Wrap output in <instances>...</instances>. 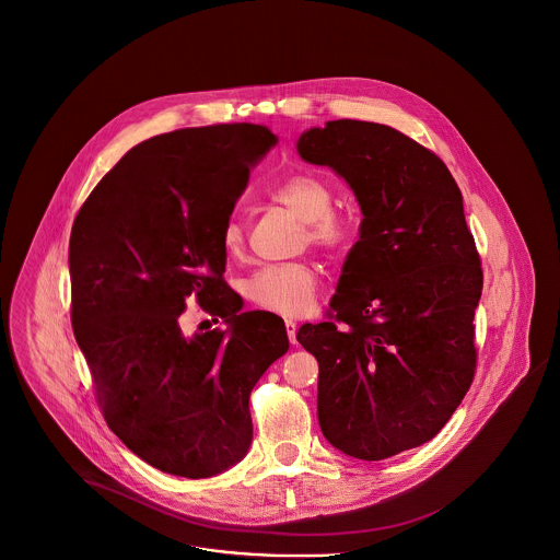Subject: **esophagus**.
I'll return each mask as SVG.
<instances>
[{"label": "esophagus", "mask_w": 560, "mask_h": 560, "mask_svg": "<svg viewBox=\"0 0 560 560\" xmlns=\"http://www.w3.org/2000/svg\"><path fill=\"white\" fill-rule=\"evenodd\" d=\"M287 335H289V341L291 343H296V323H293V320H287Z\"/></svg>", "instance_id": "esophagus-1"}]
</instances>
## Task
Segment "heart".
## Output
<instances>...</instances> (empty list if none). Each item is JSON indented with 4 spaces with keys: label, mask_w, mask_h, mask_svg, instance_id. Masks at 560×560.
<instances>
[{
    "label": "heart",
    "mask_w": 560,
    "mask_h": 560,
    "mask_svg": "<svg viewBox=\"0 0 560 560\" xmlns=\"http://www.w3.org/2000/svg\"><path fill=\"white\" fill-rule=\"evenodd\" d=\"M269 200L289 208L303 223L299 242L310 244L323 253H341L353 236L352 217L335 210V191L326 178L299 173L276 183L269 189ZM221 246L228 257H240L244 250V225L237 217H230L221 230ZM244 296L278 316H303L318 296V273L305 261L257 269L244 282Z\"/></svg>",
    "instance_id": "b5f03b06"
}]
</instances>
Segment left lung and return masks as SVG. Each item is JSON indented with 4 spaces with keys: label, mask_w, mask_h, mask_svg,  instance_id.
<instances>
[{
    "label": "left lung",
    "mask_w": 560,
    "mask_h": 560,
    "mask_svg": "<svg viewBox=\"0 0 560 560\" xmlns=\"http://www.w3.org/2000/svg\"><path fill=\"white\" fill-rule=\"evenodd\" d=\"M296 151L346 178L362 210L330 320L296 341L320 366L324 439L380 462L432 441L470 389L480 257L455 178L396 128L335 119Z\"/></svg>",
    "instance_id": "obj_1"
}]
</instances>
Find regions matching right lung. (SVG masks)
Masks as SVG:
<instances>
[{
	"label": "right lung",
	"instance_id": "add662e5",
	"mask_svg": "<svg viewBox=\"0 0 560 560\" xmlns=\"http://www.w3.org/2000/svg\"><path fill=\"white\" fill-rule=\"evenodd\" d=\"M276 145L259 124L183 128L130 149L82 205L69 240L71 323L112 432L149 466L208 478L253 441L248 398L289 350L282 318L240 312L223 223ZM194 293L217 323L185 338Z\"/></svg>",
	"mask_w": 560,
	"mask_h": 560
}]
</instances>
